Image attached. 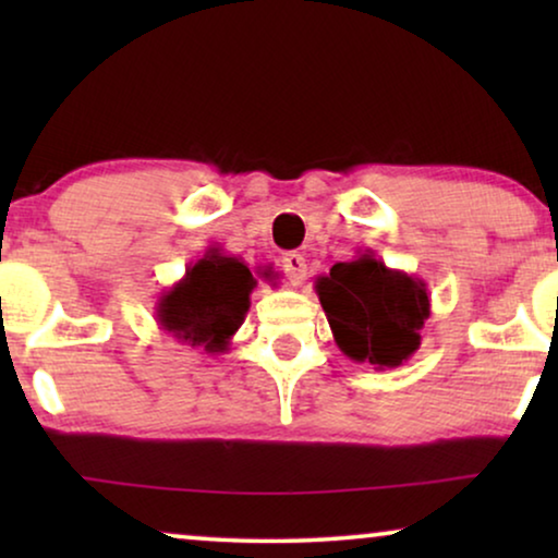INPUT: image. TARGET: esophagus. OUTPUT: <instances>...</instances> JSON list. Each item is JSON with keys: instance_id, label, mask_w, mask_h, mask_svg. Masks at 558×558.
<instances>
[{"instance_id": "esophagus-1", "label": "esophagus", "mask_w": 558, "mask_h": 558, "mask_svg": "<svg viewBox=\"0 0 558 558\" xmlns=\"http://www.w3.org/2000/svg\"><path fill=\"white\" fill-rule=\"evenodd\" d=\"M281 269H284L289 284L300 287L304 277H307V262H304L302 254H284V258H281Z\"/></svg>"}]
</instances>
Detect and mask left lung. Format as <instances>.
<instances>
[{
  "instance_id": "1",
  "label": "left lung",
  "mask_w": 558,
  "mask_h": 558,
  "mask_svg": "<svg viewBox=\"0 0 558 558\" xmlns=\"http://www.w3.org/2000/svg\"><path fill=\"white\" fill-rule=\"evenodd\" d=\"M315 292L350 361L386 371L407 363L422 345L418 332L432 312L426 284L388 269L373 251L335 264L327 277H317Z\"/></svg>"
}]
</instances>
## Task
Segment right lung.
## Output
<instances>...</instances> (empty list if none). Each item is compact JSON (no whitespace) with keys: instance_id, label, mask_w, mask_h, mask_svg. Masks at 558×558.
<instances>
[{"instance_id":"obj_1","label":"right lung","mask_w":558,"mask_h":558,"mask_svg":"<svg viewBox=\"0 0 558 558\" xmlns=\"http://www.w3.org/2000/svg\"><path fill=\"white\" fill-rule=\"evenodd\" d=\"M254 287L256 279L246 262L208 248L157 300L159 330L210 355L226 353L251 307Z\"/></svg>"}]
</instances>
